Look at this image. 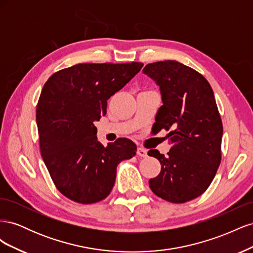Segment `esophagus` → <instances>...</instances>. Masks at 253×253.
<instances>
[{"label":"esophagus","instance_id":"esophagus-1","mask_svg":"<svg viewBox=\"0 0 253 253\" xmlns=\"http://www.w3.org/2000/svg\"><path fill=\"white\" fill-rule=\"evenodd\" d=\"M137 155H138L139 157H147L148 151L145 149H142V148H138V150H137Z\"/></svg>","mask_w":253,"mask_h":253}]
</instances>
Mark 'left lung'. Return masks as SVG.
<instances>
[{"instance_id": "obj_1", "label": "left lung", "mask_w": 253, "mask_h": 253, "mask_svg": "<svg viewBox=\"0 0 253 253\" xmlns=\"http://www.w3.org/2000/svg\"><path fill=\"white\" fill-rule=\"evenodd\" d=\"M142 73L159 86L163 105L153 128L169 132L171 150L165 156L157 150L155 157L162 171L151 178V190L163 200L186 203L208 189L220 164L223 124L213 90L204 76L172 60L145 65Z\"/></svg>"}]
</instances>
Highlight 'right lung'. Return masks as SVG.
Listing matches in <instances>:
<instances>
[{
  "instance_id": "right-lung-1",
  "label": "right lung",
  "mask_w": 253,
  "mask_h": 253,
  "mask_svg": "<svg viewBox=\"0 0 253 253\" xmlns=\"http://www.w3.org/2000/svg\"><path fill=\"white\" fill-rule=\"evenodd\" d=\"M142 63H81L53 74L37 105L41 155L57 189L70 200L94 204L108 196L117 166L135 156L127 138L98 141V121L106 101L138 74Z\"/></svg>"
}]
</instances>
